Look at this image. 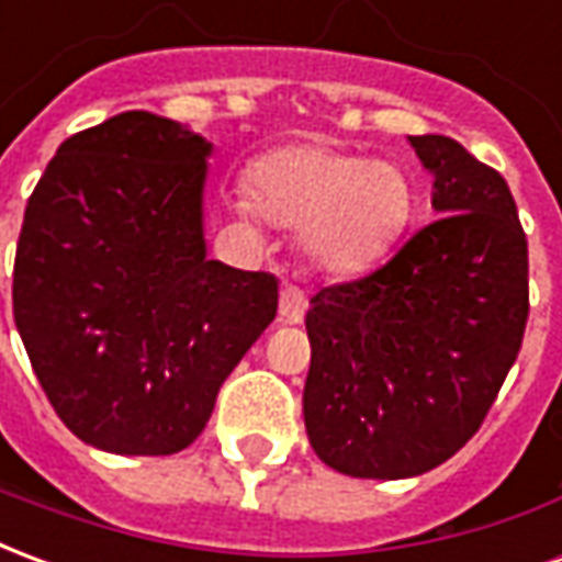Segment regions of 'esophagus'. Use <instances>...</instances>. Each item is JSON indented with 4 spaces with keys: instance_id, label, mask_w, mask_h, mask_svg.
I'll list each match as a JSON object with an SVG mask.
<instances>
[{
    "instance_id": "34e87169",
    "label": "esophagus",
    "mask_w": 562,
    "mask_h": 562,
    "mask_svg": "<svg viewBox=\"0 0 562 562\" xmlns=\"http://www.w3.org/2000/svg\"><path fill=\"white\" fill-rule=\"evenodd\" d=\"M306 313V294L297 289V285H282L280 292V318L289 322V325H297L304 322Z\"/></svg>"
}]
</instances>
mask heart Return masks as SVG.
<instances>
[{
	"instance_id": "heart-1",
	"label": "heart",
	"mask_w": 562,
	"mask_h": 562,
	"mask_svg": "<svg viewBox=\"0 0 562 562\" xmlns=\"http://www.w3.org/2000/svg\"><path fill=\"white\" fill-rule=\"evenodd\" d=\"M249 195L273 225L304 232L310 258L355 273L389 252L413 213V186L385 159L328 144H292L249 171Z\"/></svg>"
}]
</instances>
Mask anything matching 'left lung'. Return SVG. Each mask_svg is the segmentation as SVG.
Masks as SVG:
<instances>
[{"label": "left lung", "mask_w": 562, "mask_h": 562, "mask_svg": "<svg viewBox=\"0 0 562 562\" xmlns=\"http://www.w3.org/2000/svg\"><path fill=\"white\" fill-rule=\"evenodd\" d=\"M409 144L434 173L430 225L306 313L304 422L330 470L409 479L467 446L530 316L527 234L503 173L446 135Z\"/></svg>", "instance_id": "left-lung-1"}]
</instances>
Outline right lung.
Listing matches in <instances>:
<instances>
[{
  "label": "right lung",
  "instance_id": "obj_1",
  "mask_svg": "<svg viewBox=\"0 0 562 562\" xmlns=\"http://www.w3.org/2000/svg\"><path fill=\"white\" fill-rule=\"evenodd\" d=\"M210 144L126 111L63 140L30 195L14 322L47 401L111 454H173L277 316L265 270L207 258Z\"/></svg>",
  "mask_w": 562,
  "mask_h": 562
}]
</instances>
